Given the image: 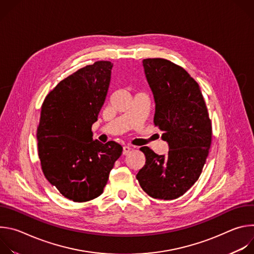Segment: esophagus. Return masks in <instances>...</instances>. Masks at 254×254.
I'll return each instance as SVG.
<instances>
[{
  "label": "esophagus",
  "instance_id": "34e87169",
  "mask_svg": "<svg viewBox=\"0 0 254 254\" xmlns=\"http://www.w3.org/2000/svg\"><path fill=\"white\" fill-rule=\"evenodd\" d=\"M130 150H131V147H130V146H125V147L123 148V155H124V156L127 155Z\"/></svg>",
  "mask_w": 254,
  "mask_h": 254
}]
</instances>
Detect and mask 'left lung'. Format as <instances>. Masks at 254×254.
Masks as SVG:
<instances>
[{
    "label": "left lung",
    "mask_w": 254,
    "mask_h": 254,
    "mask_svg": "<svg viewBox=\"0 0 254 254\" xmlns=\"http://www.w3.org/2000/svg\"><path fill=\"white\" fill-rule=\"evenodd\" d=\"M142 66L156 103L154 124L169 152L157 155L141 147L146 164L136 179L152 198L174 200L202 173L211 146V121L199 84L183 67L163 58L143 59Z\"/></svg>",
    "instance_id": "1"
}]
</instances>
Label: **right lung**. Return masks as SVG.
<instances>
[{"mask_svg": "<svg viewBox=\"0 0 254 254\" xmlns=\"http://www.w3.org/2000/svg\"><path fill=\"white\" fill-rule=\"evenodd\" d=\"M113 64L96 61L60 81L45 97L37 128L38 155L49 183L67 199L86 202L103 192L123 148L93 140Z\"/></svg>", "mask_w": 254, "mask_h": 254, "instance_id": "right-lung-1", "label": "right lung"}]
</instances>
